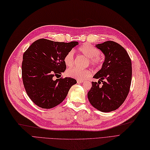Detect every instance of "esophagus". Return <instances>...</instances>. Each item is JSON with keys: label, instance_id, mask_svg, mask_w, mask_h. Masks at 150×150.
Instances as JSON below:
<instances>
[{"label": "esophagus", "instance_id": "1", "mask_svg": "<svg viewBox=\"0 0 150 150\" xmlns=\"http://www.w3.org/2000/svg\"><path fill=\"white\" fill-rule=\"evenodd\" d=\"M77 83H83V80H77Z\"/></svg>", "mask_w": 150, "mask_h": 150}]
</instances>
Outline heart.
<instances>
[{
	"label": "heart",
	"mask_w": 150,
	"mask_h": 150,
	"mask_svg": "<svg viewBox=\"0 0 150 150\" xmlns=\"http://www.w3.org/2000/svg\"><path fill=\"white\" fill-rule=\"evenodd\" d=\"M79 52L85 57L88 58V64H90L93 67L98 68L101 67L103 63L104 58L100 54V51L91 44H86L80 46ZM64 62L65 65L71 67L73 65L74 62V53L72 51H69L67 53L64 58ZM66 74L68 76L71 77L78 80H83L88 79L91 74V71L88 70H81L76 68H70L67 70Z\"/></svg>",
	"instance_id": "b5f03b06"
}]
</instances>
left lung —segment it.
Wrapping results in <instances>:
<instances>
[{
	"label": "left lung",
	"mask_w": 150,
	"mask_h": 150,
	"mask_svg": "<svg viewBox=\"0 0 150 150\" xmlns=\"http://www.w3.org/2000/svg\"><path fill=\"white\" fill-rule=\"evenodd\" d=\"M105 55L102 68L93 76L88 98L92 106L103 112L118 109L128 95L132 81V62L126 50L112 41L96 44ZM105 81H103V80ZM103 85L99 86L100 81Z\"/></svg>",
	"instance_id": "left-lung-1"
}]
</instances>
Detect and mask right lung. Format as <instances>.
Wrapping results in <instances>:
<instances>
[{
  "mask_svg": "<svg viewBox=\"0 0 150 150\" xmlns=\"http://www.w3.org/2000/svg\"><path fill=\"white\" fill-rule=\"evenodd\" d=\"M79 42H55L39 39L23 55L21 74L27 95L38 106L51 109L62 103L76 80L59 78L66 69L65 54Z\"/></svg>",
  "mask_w": 150,
  "mask_h": 150,
  "instance_id": "add662e5",
  "label": "right lung"
}]
</instances>
